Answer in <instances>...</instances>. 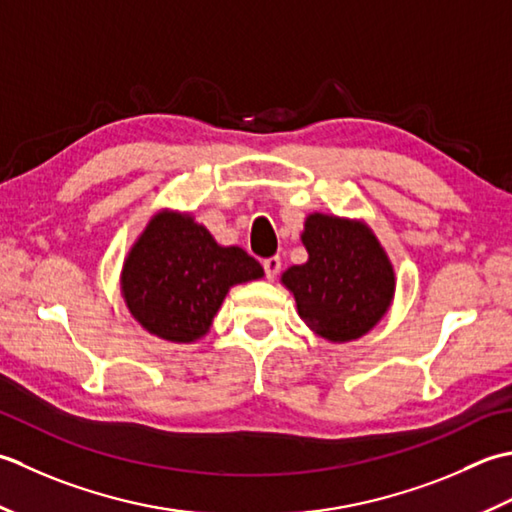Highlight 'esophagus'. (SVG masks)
I'll return each mask as SVG.
<instances>
[{"instance_id": "34e87169", "label": "esophagus", "mask_w": 512, "mask_h": 512, "mask_svg": "<svg viewBox=\"0 0 512 512\" xmlns=\"http://www.w3.org/2000/svg\"><path fill=\"white\" fill-rule=\"evenodd\" d=\"M263 267H265V274L267 278H276V274L280 271V258L278 256H269L263 260Z\"/></svg>"}]
</instances>
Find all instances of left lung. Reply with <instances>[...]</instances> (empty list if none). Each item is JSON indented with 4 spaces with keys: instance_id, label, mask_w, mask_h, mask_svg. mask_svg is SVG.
Segmentation results:
<instances>
[{
    "instance_id": "1",
    "label": "left lung",
    "mask_w": 512,
    "mask_h": 512,
    "mask_svg": "<svg viewBox=\"0 0 512 512\" xmlns=\"http://www.w3.org/2000/svg\"><path fill=\"white\" fill-rule=\"evenodd\" d=\"M300 241L307 263L291 265L280 283L296 300L305 325L329 342H351L387 316L395 269L387 249L362 218L311 212Z\"/></svg>"
}]
</instances>
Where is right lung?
Returning <instances> with one entry per match:
<instances>
[{
  "mask_svg": "<svg viewBox=\"0 0 512 512\" xmlns=\"http://www.w3.org/2000/svg\"><path fill=\"white\" fill-rule=\"evenodd\" d=\"M256 258L218 245L190 212L159 210L121 267V298L139 325L165 342L205 338L229 289L263 278Z\"/></svg>",
  "mask_w": 512,
  "mask_h": 512,
  "instance_id": "obj_1",
  "label": "right lung"
}]
</instances>
